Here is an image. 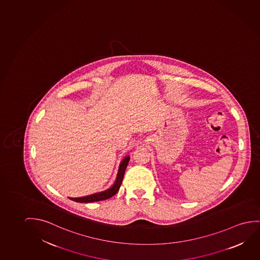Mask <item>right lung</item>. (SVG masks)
Wrapping results in <instances>:
<instances>
[{"mask_svg": "<svg viewBox=\"0 0 260 260\" xmlns=\"http://www.w3.org/2000/svg\"><path fill=\"white\" fill-rule=\"evenodd\" d=\"M128 161H129V156L128 155L120 162V167H119L118 173H117L116 181L111 188L106 189L105 191L92 194L89 196L81 197V198H69V199L76 201V202H79V203H90V202H96V201L107 200V199L114 196L120 189V185H121L123 176H124L125 170L127 168Z\"/></svg>", "mask_w": 260, "mask_h": 260, "instance_id": "right-lung-1", "label": "right lung"}]
</instances>
